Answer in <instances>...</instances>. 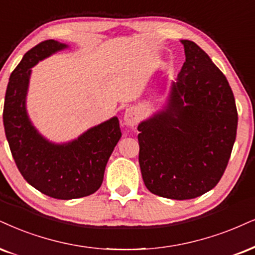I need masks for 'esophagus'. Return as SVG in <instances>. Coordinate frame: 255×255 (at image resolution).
<instances>
[{
  "instance_id": "1",
  "label": "esophagus",
  "mask_w": 255,
  "mask_h": 255,
  "mask_svg": "<svg viewBox=\"0 0 255 255\" xmlns=\"http://www.w3.org/2000/svg\"><path fill=\"white\" fill-rule=\"evenodd\" d=\"M139 122V112L134 108H128L124 113V123L125 125L130 128H134L137 123Z\"/></svg>"
}]
</instances>
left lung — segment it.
I'll list each match as a JSON object with an SVG mask.
<instances>
[{
  "mask_svg": "<svg viewBox=\"0 0 255 255\" xmlns=\"http://www.w3.org/2000/svg\"><path fill=\"white\" fill-rule=\"evenodd\" d=\"M185 61L168 104L138 125L139 166L145 187L172 200H190L215 187L237 137L233 91L196 43L182 40Z\"/></svg>",
  "mask_w": 255,
  "mask_h": 255,
  "instance_id": "1",
  "label": "left lung"
}]
</instances>
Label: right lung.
I'll list each match as a JSON object with an SVG mask.
<instances>
[{
  "mask_svg": "<svg viewBox=\"0 0 255 255\" xmlns=\"http://www.w3.org/2000/svg\"><path fill=\"white\" fill-rule=\"evenodd\" d=\"M66 47L58 41L46 40L28 51L9 78L3 108L5 137L18 171L31 187L58 200L79 199L96 193L103 183L110 156L122 137L117 117L65 144L47 140L30 123L26 110L30 68Z\"/></svg>",
  "mask_w": 255,
  "mask_h": 255,
  "instance_id": "obj_1",
  "label": "right lung"
}]
</instances>
